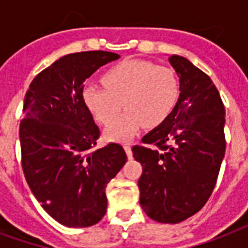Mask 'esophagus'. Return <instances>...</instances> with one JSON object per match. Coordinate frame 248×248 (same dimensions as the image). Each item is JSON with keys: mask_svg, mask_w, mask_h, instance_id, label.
<instances>
[{"mask_svg": "<svg viewBox=\"0 0 248 248\" xmlns=\"http://www.w3.org/2000/svg\"><path fill=\"white\" fill-rule=\"evenodd\" d=\"M124 150H125L126 155H128V158H132V147H130L129 143H126V145H124Z\"/></svg>", "mask_w": 248, "mask_h": 248, "instance_id": "obj_1", "label": "esophagus"}]
</instances>
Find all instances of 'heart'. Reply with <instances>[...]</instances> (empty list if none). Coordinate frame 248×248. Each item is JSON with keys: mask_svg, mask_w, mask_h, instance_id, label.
<instances>
[{"mask_svg": "<svg viewBox=\"0 0 248 248\" xmlns=\"http://www.w3.org/2000/svg\"><path fill=\"white\" fill-rule=\"evenodd\" d=\"M103 86L88 82L82 101L94 119L108 125L121 109L127 112L106 129L110 141H126L143 125L155 128L166 122L180 95V82L173 70L141 59L115 64L102 76Z\"/></svg>", "mask_w": 248, "mask_h": 248, "instance_id": "heart-1", "label": "heart"}]
</instances>
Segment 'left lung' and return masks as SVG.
Masks as SVG:
<instances>
[{
  "mask_svg": "<svg viewBox=\"0 0 248 248\" xmlns=\"http://www.w3.org/2000/svg\"><path fill=\"white\" fill-rule=\"evenodd\" d=\"M170 63L180 97L166 122L132 147L141 163L140 203L150 218L177 224L202 210L225 155V108L208 75L180 55ZM154 145V148H151Z\"/></svg>",
  "mask_w": 248,
  "mask_h": 248,
  "instance_id": "1",
  "label": "left lung"
}]
</instances>
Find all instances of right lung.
Segmentation results:
<instances>
[{"label":"right lung","instance_id":"right-lung-1","mask_svg":"<svg viewBox=\"0 0 248 248\" xmlns=\"http://www.w3.org/2000/svg\"><path fill=\"white\" fill-rule=\"evenodd\" d=\"M120 55H64L32 80L19 138L24 177L42 208L62 225L86 228L102 220L106 186L126 162L119 143L95 150L99 128L82 101L84 81Z\"/></svg>","mask_w":248,"mask_h":248}]
</instances>
